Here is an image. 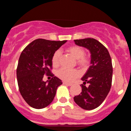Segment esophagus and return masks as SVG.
Returning <instances> with one entry per match:
<instances>
[{
    "label": "esophagus",
    "mask_w": 131,
    "mask_h": 131,
    "mask_svg": "<svg viewBox=\"0 0 131 131\" xmlns=\"http://www.w3.org/2000/svg\"><path fill=\"white\" fill-rule=\"evenodd\" d=\"M63 84L64 85H68V86H71L72 84L71 83H68V82H63Z\"/></svg>",
    "instance_id": "obj_1"
}]
</instances>
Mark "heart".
Listing matches in <instances>:
<instances>
[{
  "mask_svg": "<svg viewBox=\"0 0 131 131\" xmlns=\"http://www.w3.org/2000/svg\"><path fill=\"white\" fill-rule=\"evenodd\" d=\"M67 51L70 53L75 59L77 60V63L82 68H87L89 64V59L88 57L84 56V50L81 47L73 46L68 47ZM61 57V52L57 50L54 52L52 57V63L53 67H57L59 65L60 60ZM57 75L61 80L66 82H71L75 78L79 76V72L76 69H68L62 68L57 71Z\"/></svg>",
  "mask_w": 131,
  "mask_h": 131,
  "instance_id": "heart-1",
  "label": "heart"
}]
</instances>
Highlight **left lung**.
Listing matches in <instances>:
<instances>
[{
	"mask_svg": "<svg viewBox=\"0 0 131 131\" xmlns=\"http://www.w3.org/2000/svg\"><path fill=\"white\" fill-rule=\"evenodd\" d=\"M75 44L83 47L91 53V66L81 78L82 92L75 96V103L82 108L91 110L100 106L108 94L112 86L113 67L106 48L93 38L74 40ZM88 83V86L85 84Z\"/></svg>",
	"mask_w": 131,
	"mask_h": 131,
	"instance_id": "obj_1",
	"label": "left lung"
}]
</instances>
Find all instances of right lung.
Masks as SVG:
<instances>
[{
	"instance_id": "add662e5",
	"label": "right lung",
	"mask_w": 131,
	"mask_h": 131,
	"mask_svg": "<svg viewBox=\"0 0 131 131\" xmlns=\"http://www.w3.org/2000/svg\"><path fill=\"white\" fill-rule=\"evenodd\" d=\"M67 40L54 41L37 39L25 48L19 58L16 69L18 85L21 95L31 107L41 109L53 101L62 82L51 73L54 52ZM50 75V81L44 82L43 75Z\"/></svg>"
}]
</instances>
